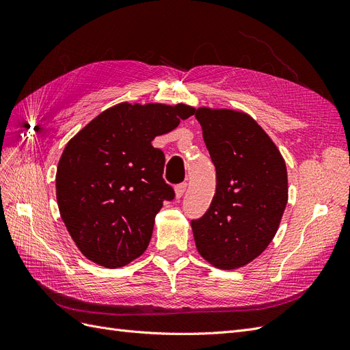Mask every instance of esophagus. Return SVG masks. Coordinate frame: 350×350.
Instances as JSON below:
<instances>
[{
  "instance_id": "34e87169",
  "label": "esophagus",
  "mask_w": 350,
  "mask_h": 350,
  "mask_svg": "<svg viewBox=\"0 0 350 350\" xmlns=\"http://www.w3.org/2000/svg\"><path fill=\"white\" fill-rule=\"evenodd\" d=\"M185 189H187V183H181L175 187V194L176 198H181L185 194Z\"/></svg>"
}]
</instances>
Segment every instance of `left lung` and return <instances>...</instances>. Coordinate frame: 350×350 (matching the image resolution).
Segmentation results:
<instances>
[{"label":"left lung","mask_w":350,"mask_h":350,"mask_svg":"<svg viewBox=\"0 0 350 350\" xmlns=\"http://www.w3.org/2000/svg\"><path fill=\"white\" fill-rule=\"evenodd\" d=\"M216 167V194L191 220L196 247L213 266L252 261L276 235L288 203V172L278 147L251 116L229 109L196 111Z\"/></svg>","instance_id":"left-lung-1"}]
</instances>
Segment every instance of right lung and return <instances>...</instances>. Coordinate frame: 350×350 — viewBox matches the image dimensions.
<instances>
[{
    "mask_svg": "<svg viewBox=\"0 0 350 350\" xmlns=\"http://www.w3.org/2000/svg\"><path fill=\"white\" fill-rule=\"evenodd\" d=\"M189 115L185 105L120 103L68 142L57 169V201L89 260L121 267L149 245L154 216L175 198L162 176L165 154L152 142Z\"/></svg>",
    "mask_w": 350,
    "mask_h": 350,
    "instance_id": "right-lung-1",
    "label": "right lung"
}]
</instances>
